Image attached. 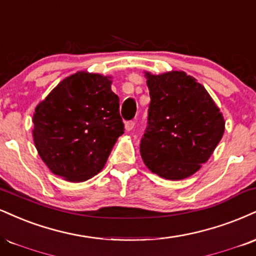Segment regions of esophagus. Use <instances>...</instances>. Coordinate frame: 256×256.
Returning <instances> with one entry per match:
<instances>
[{
    "label": "esophagus",
    "instance_id": "obj_1",
    "mask_svg": "<svg viewBox=\"0 0 256 256\" xmlns=\"http://www.w3.org/2000/svg\"><path fill=\"white\" fill-rule=\"evenodd\" d=\"M134 122H132V120L125 122V130L126 131H132L134 130Z\"/></svg>",
    "mask_w": 256,
    "mask_h": 256
}]
</instances>
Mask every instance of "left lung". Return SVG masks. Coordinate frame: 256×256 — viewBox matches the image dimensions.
<instances>
[{
    "instance_id": "left-lung-1",
    "label": "left lung",
    "mask_w": 256,
    "mask_h": 256,
    "mask_svg": "<svg viewBox=\"0 0 256 256\" xmlns=\"http://www.w3.org/2000/svg\"><path fill=\"white\" fill-rule=\"evenodd\" d=\"M146 78L152 101L140 156L158 176L182 180L210 158L226 122L204 86L186 72H146Z\"/></svg>"
}]
</instances>
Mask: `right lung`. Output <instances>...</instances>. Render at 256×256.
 <instances>
[{"mask_svg": "<svg viewBox=\"0 0 256 256\" xmlns=\"http://www.w3.org/2000/svg\"><path fill=\"white\" fill-rule=\"evenodd\" d=\"M110 76L78 72L64 78L33 114V140L54 174L72 182L104 168L124 122Z\"/></svg>", "mask_w": 256, "mask_h": 256, "instance_id": "add662e5", "label": "right lung"}]
</instances>
